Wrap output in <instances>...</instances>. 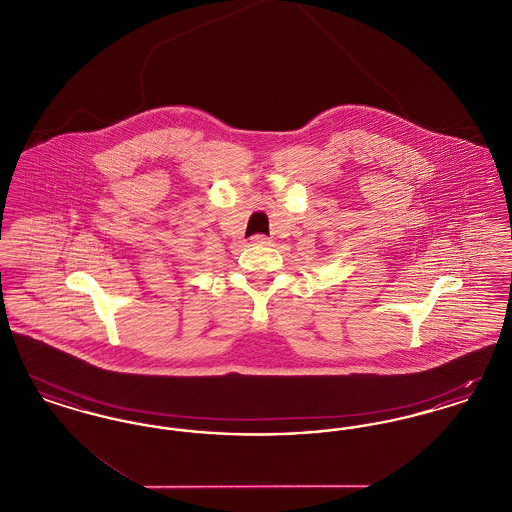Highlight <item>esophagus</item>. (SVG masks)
Returning a JSON list of instances; mask_svg holds the SVG:
<instances>
[{"label":"esophagus","mask_w":512,"mask_h":512,"mask_svg":"<svg viewBox=\"0 0 512 512\" xmlns=\"http://www.w3.org/2000/svg\"><path fill=\"white\" fill-rule=\"evenodd\" d=\"M249 244L251 245H270L272 244V240L267 238V236H263V234H257V236H253L251 240H249Z\"/></svg>","instance_id":"34e87169"}]
</instances>
